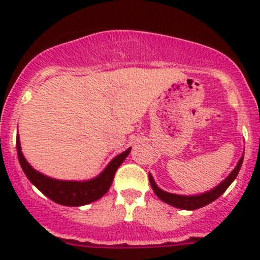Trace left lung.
I'll list each match as a JSON object with an SVG mask.
<instances>
[{
  "mask_svg": "<svg viewBox=\"0 0 260 260\" xmlns=\"http://www.w3.org/2000/svg\"><path fill=\"white\" fill-rule=\"evenodd\" d=\"M243 159H244V153L239 158V161H238L237 166L234 167V170L228 175L226 179L222 180L219 185L215 186V187L211 188V190L205 191V192H201V193H196V195H179V193L167 192V191L162 190L161 187H158V185H157L156 181H154L153 176H152L151 174H148L149 183H151L152 188H153L157 198H158L159 200L164 201V203L169 204V205L174 206V208L182 209V210H196V209H200L203 208V206H206L209 205V204H211L212 201L216 200L219 196H221L222 193L225 192V190L232 185L233 181L237 179L240 167H242L243 165Z\"/></svg>",
  "mask_w": 260,
  "mask_h": 260,
  "instance_id": "1",
  "label": "left lung"
}]
</instances>
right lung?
<instances>
[{
    "label": "right lung",
    "instance_id": "obj_1",
    "mask_svg": "<svg viewBox=\"0 0 260 260\" xmlns=\"http://www.w3.org/2000/svg\"><path fill=\"white\" fill-rule=\"evenodd\" d=\"M16 148L18 162L21 169L25 172L26 177L30 180L34 186L39 188L46 198L54 203L64 206H83L94 203L103 198L108 192L112 182H113L114 174L118 167L123 164L131 152V147L122 153L117 154L111 162L106 166V169L96 175L95 177L89 180L75 181V180H57L46 176L41 172L36 171L27 162L21 151L20 136L16 137Z\"/></svg>",
    "mask_w": 260,
    "mask_h": 260
}]
</instances>
